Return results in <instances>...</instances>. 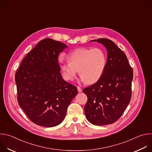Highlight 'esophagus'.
<instances>
[{
    "instance_id": "esophagus-1",
    "label": "esophagus",
    "mask_w": 152,
    "mask_h": 152,
    "mask_svg": "<svg viewBox=\"0 0 152 152\" xmlns=\"http://www.w3.org/2000/svg\"><path fill=\"white\" fill-rule=\"evenodd\" d=\"M77 91H78V92H79V93H80V92H82V88H80V87H79V86H77Z\"/></svg>"
}]
</instances>
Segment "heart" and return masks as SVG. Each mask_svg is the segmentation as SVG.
I'll use <instances>...</instances> for the list:
<instances>
[{
  "label": "heart",
  "instance_id": "obj_1",
  "mask_svg": "<svg viewBox=\"0 0 152 152\" xmlns=\"http://www.w3.org/2000/svg\"><path fill=\"white\" fill-rule=\"evenodd\" d=\"M69 59L70 61L61 66L62 77L67 81L73 80L79 70L81 80L95 83L103 75L107 64L106 53L100 48L77 49L69 54Z\"/></svg>",
  "mask_w": 152,
  "mask_h": 152
}]
</instances>
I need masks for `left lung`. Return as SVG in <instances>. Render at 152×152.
<instances>
[{
	"label": "left lung",
	"mask_w": 152,
	"mask_h": 152,
	"mask_svg": "<svg viewBox=\"0 0 152 152\" xmlns=\"http://www.w3.org/2000/svg\"><path fill=\"white\" fill-rule=\"evenodd\" d=\"M96 41L107 50V64L101 78L83 90L88 98L84 111L89 122L103 126L117 121L131 101L133 70L125 53L113 41L99 38L91 41Z\"/></svg>",
	"instance_id": "left-lung-1"
}]
</instances>
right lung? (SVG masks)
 I'll return each instance as SVG.
<instances>
[{"instance_id":"1","label":"right lung","mask_w":152,"mask_h":152,"mask_svg":"<svg viewBox=\"0 0 152 152\" xmlns=\"http://www.w3.org/2000/svg\"><path fill=\"white\" fill-rule=\"evenodd\" d=\"M66 45L51 38L41 40L24 58L15 75L17 100L35 124L59 125L78 94L76 86L65 81L58 56Z\"/></svg>"}]
</instances>
